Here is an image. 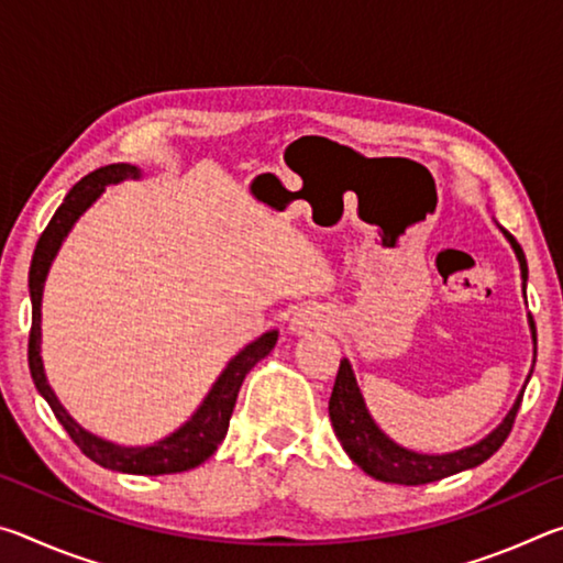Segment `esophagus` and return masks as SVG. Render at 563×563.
<instances>
[{
  "instance_id": "34e87169",
  "label": "esophagus",
  "mask_w": 563,
  "mask_h": 563,
  "mask_svg": "<svg viewBox=\"0 0 563 563\" xmlns=\"http://www.w3.org/2000/svg\"><path fill=\"white\" fill-rule=\"evenodd\" d=\"M328 322H330L328 310L322 308V305L308 302V305H302V308H298V312H295V316H292L290 330L298 332V335H305V332H310V330L325 328Z\"/></svg>"
}]
</instances>
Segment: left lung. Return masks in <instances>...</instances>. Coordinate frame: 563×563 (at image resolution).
Segmentation results:
<instances>
[{
	"label": "left lung",
	"mask_w": 563,
	"mask_h": 563,
	"mask_svg": "<svg viewBox=\"0 0 563 563\" xmlns=\"http://www.w3.org/2000/svg\"><path fill=\"white\" fill-rule=\"evenodd\" d=\"M509 238V243L517 253L519 265H521V278L523 288H527V258H523L521 245L514 241V235L504 231ZM533 345H537V325H533V318L529 316ZM519 395L517 402H514L511 412L507 419L494 430L487 440L479 444L466 446V450L452 452V454H417L409 452L405 446L395 444L389 437L379 430L369 417L365 399L360 395V387L355 383V375H352V367L347 360H340L335 387H332L330 395V422L332 430H335L342 450L350 454V460L357 466H362L369 476H375L379 482H393V484H405V487H417V484H430L440 482L444 476H452L456 472L472 470V466L487 462L489 456L499 450V446L507 442V437L514 427V419L521 407Z\"/></svg>",
	"instance_id": "1"
}]
</instances>
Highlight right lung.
Masks as SVG:
<instances>
[{
    "label": "right lung",
    "instance_id": "right-lung-1",
    "mask_svg": "<svg viewBox=\"0 0 563 563\" xmlns=\"http://www.w3.org/2000/svg\"><path fill=\"white\" fill-rule=\"evenodd\" d=\"M139 176L136 166L129 164H113L91 170L89 176H84L69 194H66L64 203L56 208L49 225L44 228L40 243L34 247L32 255V268H30V295H32V330H30V373L40 395L49 402L54 417L59 419V424L71 437V442L89 456L91 462H97L107 470L123 472V474H176L194 470L201 462L211 456L218 444L225 440L228 422H231L238 389H241L245 375L251 373L253 365L263 360L278 342V332L271 330L263 338L251 342L241 355L231 360V365L223 369V375L218 377L211 395L203 399V405L198 412L190 417V422L180 427L178 432L166 437L164 442H156L151 446H119L111 442H103L99 437L84 432L74 419L66 415V409L59 405V399L54 397L49 383L44 377V365L40 355V340H42V290L46 273L54 261L56 251H59L66 233L71 231L76 218H79L87 208L97 201L101 190L107 184H119V180Z\"/></svg>",
    "mask_w": 563,
    "mask_h": 563
}]
</instances>
